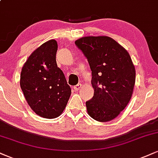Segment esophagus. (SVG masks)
Returning <instances> with one entry per match:
<instances>
[{
  "label": "esophagus",
  "instance_id": "obj_1",
  "mask_svg": "<svg viewBox=\"0 0 158 158\" xmlns=\"http://www.w3.org/2000/svg\"><path fill=\"white\" fill-rule=\"evenodd\" d=\"M81 88V85L80 84V83H79V84L77 85H75V86L73 87L74 90H79Z\"/></svg>",
  "mask_w": 158,
  "mask_h": 158
}]
</instances>
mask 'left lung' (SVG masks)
Listing matches in <instances>:
<instances>
[{
    "mask_svg": "<svg viewBox=\"0 0 158 158\" xmlns=\"http://www.w3.org/2000/svg\"><path fill=\"white\" fill-rule=\"evenodd\" d=\"M91 70L94 97L87 101L88 113L99 122L117 117L131 99L135 69L128 52L108 36H88L75 41Z\"/></svg>",
    "mask_w": 158,
    "mask_h": 158,
    "instance_id": "left-lung-1",
    "label": "left lung"
}]
</instances>
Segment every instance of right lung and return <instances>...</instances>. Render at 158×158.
Returning <instances> with one entry per match:
<instances>
[{
	"mask_svg": "<svg viewBox=\"0 0 158 158\" xmlns=\"http://www.w3.org/2000/svg\"><path fill=\"white\" fill-rule=\"evenodd\" d=\"M58 44L52 39L37 48L28 58L21 73L25 99L38 115L55 118L62 113L71 94L62 70L56 60Z\"/></svg>",
	"mask_w": 158,
	"mask_h": 158,
	"instance_id": "obj_1",
	"label": "right lung"
}]
</instances>
